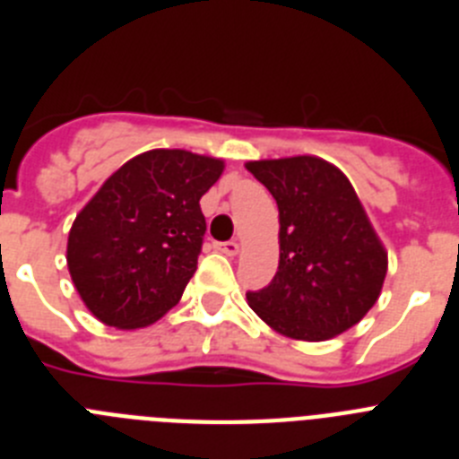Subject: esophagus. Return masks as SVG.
<instances>
[{"label":"esophagus","mask_w":459,"mask_h":459,"mask_svg":"<svg viewBox=\"0 0 459 459\" xmlns=\"http://www.w3.org/2000/svg\"><path fill=\"white\" fill-rule=\"evenodd\" d=\"M238 241H225V243H216V250L218 253H225L227 257H234V255L238 253Z\"/></svg>","instance_id":"obj_1"}]
</instances>
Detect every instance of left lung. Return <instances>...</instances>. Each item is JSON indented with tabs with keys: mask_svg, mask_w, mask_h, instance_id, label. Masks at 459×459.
<instances>
[{
	"mask_svg": "<svg viewBox=\"0 0 459 459\" xmlns=\"http://www.w3.org/2000/svg\"><path fill=\"white\" fill-rule=\"evenodd\" d=\"M248 172L273 195L280 262L248 306L273 331L322 342L359 324L377 303L388 255L350 179L315 156L250 160Z\"/></svg>",
	"mask_w": 459,
	"mask_h": 459,
	"instance_id": "1",
	"label": "left lung"
}]
</instances>
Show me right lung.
<instances>
[{"mask_svg": "<svg viewBox=\"0 0 459 459\" xmlns=\"http://www.w3.org/2000/svg\"><path fill=\"white\" fill-rule=\"evenodd\" d=\"M221 158L152 149L121 165L73 222L66 262L96 319L142 328L179 303L206 232L202 195Z\"/></svg>", "mask_w": 459, "mask_h": 459, "instance_id": "right-lung-1", "label": "right lung"}]
</instances>
